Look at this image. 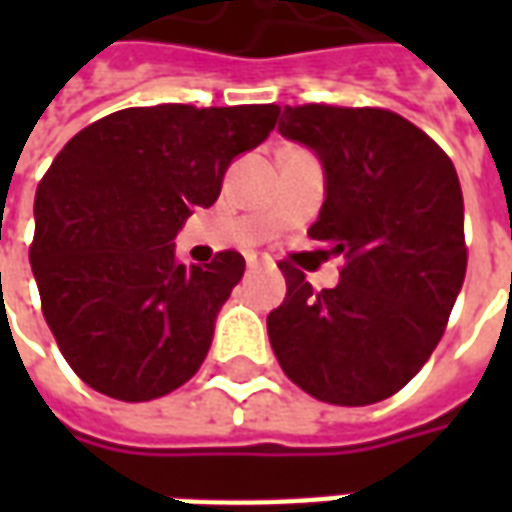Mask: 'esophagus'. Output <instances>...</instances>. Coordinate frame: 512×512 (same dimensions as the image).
I'll use <instances>...</instances> for the list:
<instances>
[{
	"label": "esophagus",
	"instance_id": "34e87169",
	"mask_svg": "<svg viewBox=\"0 0 512 512\" xmlns=\"http://www.w3.org/2000/svg\"><path fill=\"white\" fill-rule=\"evenodd\" d=\"M260 263H263V257H257V255H249V257H246V266H249V268L260 266Z\"/></svg>",
	"mask_w": 512,
	"mask_h": 512
}]
</instances>
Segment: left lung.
Segmentation results:
<instances>
[{
    "instance_id": "left-lung-1",
    "label": "left lung",
    "mask_w": 512,
    "mask_h": 512,
    "mask_svg": "<svg viewBox=\"0 0 512 512\" xmlns=\"http://www.w3.org/2000/svg\"><path fill=\"white\" fill-rule=\"evenodd\" d=\"M279 134L312 147L326 200L310 238L345 257L312 290L282 260L288 296L268 315L285 376L332 406H370L417 376L466 277L463 194L450 156L378 106H285Z\"/></svg>"
}]
</instances>
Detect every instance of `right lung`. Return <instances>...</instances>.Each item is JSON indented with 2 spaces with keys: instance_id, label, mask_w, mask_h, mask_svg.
I'll use <instances>...</instances> for the list:
<instances>
[{
  "instance_id": "1",
  "label": "right lung",
  "mask_w": 512,
  "mask_h": 512,
  "mask_svg": "<svg viewBox=\"0 0 512 512\" xmlns=\"http://www.w3.org/2000/svg\"><path fill=\"white\" fill-rule=\"evenodd\" d=\"M277 117V104L131 106L82 128L51 161L29 263L65 362L95 392L142 403L200 370L246 263L224 249L183 266L172 238L216 202L230 161Z\"/></svg>"
}]
</instances>
